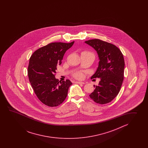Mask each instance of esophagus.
<instances>
[{"label": "esophagus", "mask_w": 148, "mask_h": 148, "mask_svg": "<svg viewBox=\"0 0 148 148\" xmlns=\"http://www.w3.org/2000/svg\"><path fill=\"white\" fill-rule=\"evenodd\" d=\"M75 83L77 84H85V82H75Z\"/></svg>", "instance_id": "esophagus-1"}]
</instances>
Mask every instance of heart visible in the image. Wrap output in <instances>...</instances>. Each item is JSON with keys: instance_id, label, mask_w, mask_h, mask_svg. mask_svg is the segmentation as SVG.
I'll use <instances>...</instances> for the list:
<instances>
[{"instance_id": "obj_1", "label": "heart", "mask_w": 148, "mask_h": 148, "mask_svg": "<svg viewBox=\"0 0 148 148\" xmlns=\"http://www.w3.org/2000/svg\"><path fill=\"white\" fill-rule=\"evenodd\" d=\"M83 53L92 54L91 52H89V51H85V52H84ZM73 77H75V78L77 79H82L84 78V75H83V73H82V72H80V71H77V72L74 73L73 74Z\"/></svg>"}]
</instances>
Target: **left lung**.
Returning <instances> with one entry per match:
<instances>
[{
    "mask_svg": "<svg viewBox=\"0 0 148 148\" xmlns=\"http://www.w3.org/2000/svg\"><path fill=\"white\" fill-rule=\"evenodd\" d=\"M97 51L99 59L97 69L92 78L101 79L89 97L95 103L107 104L119 93L124 80V59L122 53L115 45L99 39L85 41Z\"/></svg>",
    "mask_w": 148,
    "mask_h": 148,
    "instance_id": "1",
    "label": "left lung"
}]
</instances>
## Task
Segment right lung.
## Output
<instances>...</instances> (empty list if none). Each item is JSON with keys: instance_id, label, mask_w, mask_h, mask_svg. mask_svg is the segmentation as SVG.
<instances>
[{"instance_id": "add662e5", "label": "right lung", "mask_w": 148, "mask_h": 148, "mask_svg": "<svg viewBox=\"0 0 148 148\" xmlns=\"http://www.w3.org/2000/svg\"><path fill=\"white\" fill-rule=\"evenodd\" d=\"M73 43L74 41L51 43L35 51L29 59V80L38 99L47 106H58L66 98L72 82L68 79L59 82L55 78L56 70L62 63L66 51Z\"/></svg>"}]
</instances>
